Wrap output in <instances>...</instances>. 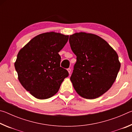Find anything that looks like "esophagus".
I'll use <instances>...</instances> for the list:
<instances>
[{"instance_id":"34e87169","label":"esophagus","mask_w":132,"mask_h":132,"mask_svg":"<svg viewBox=\"0 0 132 132\" xmlns=\"http://www.w3.org/2000/svg\"><path fill=\"white\" fill-rule=\"evenodd\" d=\"M68 73H69V75H70V73H71V69L70 68L68 69Z\"/></svg>"}]
</instances>
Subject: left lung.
<instances>
[{
	"label": "left lung",
	"mask_w": 132,
	"mask_h": 132,
	"mask_svg": "<svg viewBox=\"0 0 132 132\" xmlns=\"http://www.w3.org/2000/svg\"><path fill=\"white\" fill-rule=\"evenodd\" d=\"M69 43L77 56L70 77L75 90L86 99L100 97L117 79L120 68L117 52L105 40L91 33H75Z\"/></svg>",
	"instance_id": "obj_1"
}]
</instances>
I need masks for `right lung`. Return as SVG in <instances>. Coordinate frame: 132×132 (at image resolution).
<instances>
[{"label":"right lung","instance_id":"1","mask_svg":"<svg viewBox=\"0 0 132 132\" xmlns=\"http://www.w3.org/2000/svg\"><path fill=\"white\" fill-rule=\"evenodd\" d=\"M69 39V35L50 32L31 39L19 51L14 63L18 79L26 90L35 98L45 100L59 91L64 79L69 76L60 66L59 53Z\"/></svg>","mask_w":132,"mask_h":132}]
</instances>
